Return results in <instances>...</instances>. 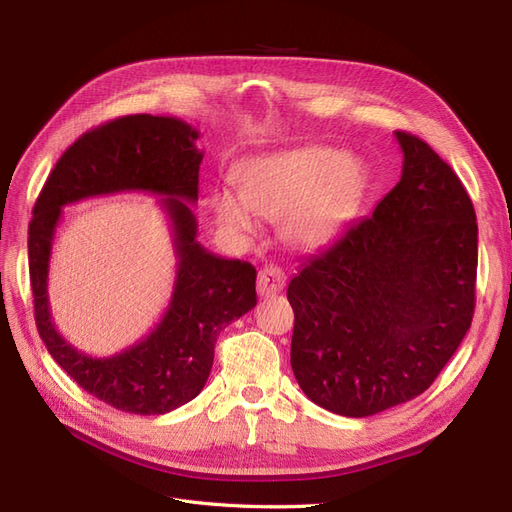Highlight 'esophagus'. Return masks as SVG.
<instances>
[{"mask_svg":"<svg viewBox=\"0 0 512 512\" xmlns=\"http://www.w3.org/2000/svg\"><path fill=\"white\" fill-rule=\"evenodd\" d=\"M286 286V275L282 269H277L273 265L262 267L258 271V294L260 297H271V294H277Z\"/></svg>","mask_w":512,"mask_h":512,"instance_id":"obj_1","label":"esophagus"}]
</instances>
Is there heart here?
<instances>
[{
	"label": "heart",
	"instance_id": "b5f03b06",
	"mask_svg": "<svg viewBox=\"0 0 512 512\" xmlns=\"http://www.w3.org/2000/svg\"><path fill=\"white\" fill-rule=\"evenodd\" d=\"M363 168L329 147H301L256 158L241 170V192L222 188L213 207L224 226L254 237L258 218L282 220L284 239L303 250L335 237L359 196Z\"/></svg>",
	"mask_w": 512,
	"mask_h": 512
}]
</instances>
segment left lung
I'll list each match as a JSON object with an SVG mask.
<instances>
[{"label": "left lung", "instance_id": "1", "mask_svg": "<svg viewBox=\"0 0 512 512\" xmlns=\"http://www.w3.org/2000/svg\"><path fill=\"white\" fill-rule=\"evenodd\" d=\"M395 136L399 183L288 284L294 378L314 404L352 418L427 391L466 337L476 301L472 200L425 141Z\"/></svg>", "mask_w": 512, "mask_h": 512}]
</instances>
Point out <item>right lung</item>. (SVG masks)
I'll return each instance as SVG.
<instances>
[{
    "label": "right lung",
    "instance_id": "obj_1",
    "mask_svg": "<svg viewBox=\"0 0 512 512\" xmlns=\"http://www.w3.org/2000/svg\"><path fill=\"white\" fill-rule=\"evenodd\" d=\"M198 130L177 117L128 115L85 132L46 179L29 222L27 254L36 327L66 374L104 404L166 414L192 401L211 374L215 339L256 305V269L196 241ZM119 191L162 195L178 254L174 297L154 331L113 357H89L58 335L48 309V260L60 209Z\"/></svg>",
    "mask_w": 512,
    "mask_h": 512
}]
</instances>
